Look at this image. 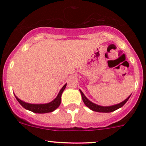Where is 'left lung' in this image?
I'll use <instances>...</instances> for the list:
<instances>
[{"mask_svg":"<svg viewBox=\"0 0 146 146\" xmlns=\"http://www.w3.org/2000/svg\"><path fill=\"white\" fill-rule=\"evenodd\" d=\"M80 92V94H81V96H82V101H83L84 104L88 107V108L90 109L92 111H98V112H104V113H107V112H111V111H114L115 110H118V109L121 108V107H123L125 104H126V102L128 101V100L129 99V98L131 97L130 96L128 97L125 100H123V102H121V103L119 104H114V105L112 106H107V107H104V106H100V105H98V104H95V103L92 102L90 100L88 99L85 96L83 92H82L80 90H79Z\"/></svg>","mask_w":146,"mask_h":146,"instance_id":"obj_1","label":"left lung"}]
</instances>
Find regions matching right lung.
I'll return each instance as SVG.
<instances>
[{"label":"right lung","mask_w":146,"mask_h":146,"mask_svg":"<svg viewBox=\"0 0 146 146\" xmlns=\"http://www.w3.org/2000/svg\"><path fill=\"white\" fill-rule=\"evenodd\" d=\"M66 87V84H65L61 89V90L59 91L56 98L54 100L46 103V104H30V103H27L21 100L16 95L15 98L18 101V102L26 110L32 111V112L38 113V114H45V113L54 111V110H56L59 107L61 102V95H62Z\"/></svg>","instance_id":"obj_1"}]
</instances>
